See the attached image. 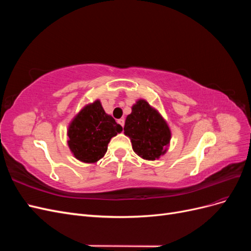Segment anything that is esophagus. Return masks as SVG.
I'll use <instances>...</instances> for the list:
<instances>
[{
    "mask_svg": "<svg viewBox=\"0 0 251 251\" xmlns=\"http://www.w3.org/2000/svg\"><path fill=\"white\" fill-rule=\"evenodd\" d=\"M118 124H119L121 126H125V119H124V118L118 119Z\"/></svg>",
    "mask_w": 251,
    "mask_h": 251,
    "instance_id": "obj_1",
    "label": "esophagus"
}]
</instances>
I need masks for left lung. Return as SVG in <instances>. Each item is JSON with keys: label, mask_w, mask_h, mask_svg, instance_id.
Returning a JSON list of instances; mask_svg holds the SVG:
<instances>
[{"label": "left lung", "mask_w": 251, "mask_h": 251, "mask_svg": "<svg viewBox=\"0 0 251 251\" xmlns=\"http://www.w3.org/2000/svg\"><path fill=\"white\" fill-rule=\"evenodd\" d=\"M125 135L130 137L133 151L144 160H156L168 151L171 130L164 118L150 103L139 100L126 116Z\"/></svg>", "instance_id": "8db88e82"}]
</instances>
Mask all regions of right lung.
Instances as JSON below:
<instances>
[{
    "mask_svg": "<svg viewBox=\"0 0 251 251\" xmlns=\"http://www.w3.org/2000/svg\"><path fill=\"white\" fill-rule=\"evenodd\" d=\"M123 126L104 112L100 100L83 107L68 128V146L74 157L85 163H95L107 153L112 137Z\"/></svg>",
    "mask_w": 251,
    "mask_h": 251,
    "instance_id": "obj_1",
    "label": "right lung"
}]
</instances>
